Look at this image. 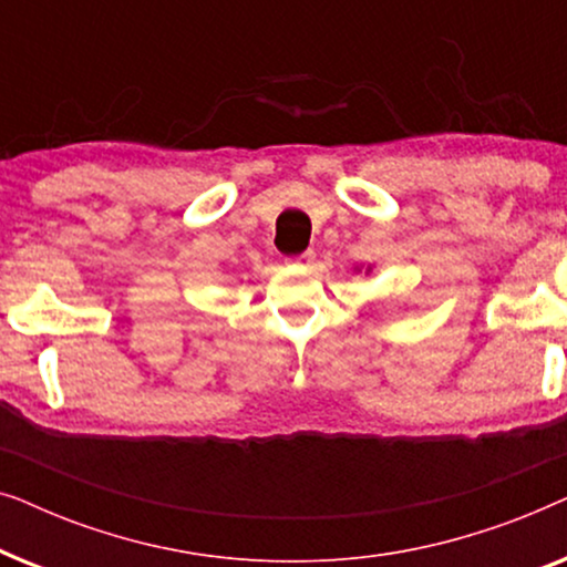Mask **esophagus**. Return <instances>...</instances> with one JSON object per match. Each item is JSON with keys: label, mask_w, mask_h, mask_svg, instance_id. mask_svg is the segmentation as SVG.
Instances as JSON below:
<instances>
[{"label": "esophagus", "mask_w": 567, "mask_h": 567, "mask_svg": "<svg viewBox=\"0 0 567 567\" xmlns=\"http://www.w3.org/2000/svg\"><path fill=\"white\" fill-rule=\"evenodd\" d=\"M312 260H315V252L312 250H307V252L293 255V258H289L291 266H309V262H312Z\"/></svg>", "instance_id": "34e87169"}]
</instances>
